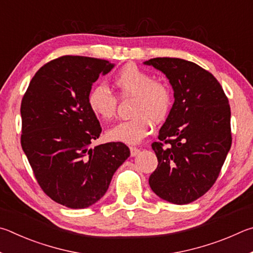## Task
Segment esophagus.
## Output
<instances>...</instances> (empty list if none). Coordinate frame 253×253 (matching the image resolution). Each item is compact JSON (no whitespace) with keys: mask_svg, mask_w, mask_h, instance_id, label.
I'll list each match as a JSON object with an SVG mask.
<instances>
[{"mask_svg":"<svg viewBox=\"0 0 253 253\" xmlns=\"http://www.w3.org/2000/svg\"><path fill=\"white\" fill-rule=\"evenodd\" d=\"M130 152H131V157H135L136 154L140 152V149L135 148V147H131L130 148Z\"/></svg>","mask_w":253,"mask_h":253,"instance_id":"esophagus-1","label":"esophagus"}]
</instances>
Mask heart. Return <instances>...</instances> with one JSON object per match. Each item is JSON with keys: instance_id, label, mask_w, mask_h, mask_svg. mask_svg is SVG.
I'll return each mask as SVG.
<instances>
[{"instance_id": "obj_1", "label": "heart", "mask_w": 253, "mask_h": 253, "mask_svg": "<svg viewBox=\"0 0 253 253\" xmlns=\"http://www.w3.org/2000/svg\"><path fill=\"white\" fill-rule=\"evenodd\" d=\"M120 95L132 96L133 118L118 123L108 131V138L126 144L139 143L152 130V121L159 123L169 114L172 106V92L168 84L156 81L147 71L135 64H126L113 79ZM87 105L96 118L104 121L117 113L118 99L109 87L96 84L87 94Z\"/></svg>"}]
</instances>
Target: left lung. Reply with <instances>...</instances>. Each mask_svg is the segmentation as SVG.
<instances>
[{
    "label": "left lung",
    "mask_w": 253,
    "mask_h": 253,
    "mask_svg": "<svg viewBox=\"0 0 253 253\" xmlns=\"http://www.w3.org/2000/svg\"><path fill=\"white\" fill-rule=\"evenodd\" d=\"M161 71L174 103L152 143L158 168L149 184L159 198L187 205L214 184L231 148V111L223 88L201 66L176 57L144 62Z\"/></svg>",
    "instance_id": "obj_1"
}]
</instances>
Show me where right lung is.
I'll return each mask as SVG.
<instances>
[{"label":"right lung","mask_w":253,"mask_h":253,"mask_svg":"<svg viewBox=\"0 0 253 253\" xmlns=\"http://www.w3.org/2000/svg\"><path fill=\"white\" fill-rule=\"evenodd\" d=\"M113 66L94 57L61 56L35 73L22 99V149L43 191L71 209L99 201L130 157L122 142L91 147L102 129L87 94Z\"/></svg>","instance_id":"right-lung-1"}]
</instances>
